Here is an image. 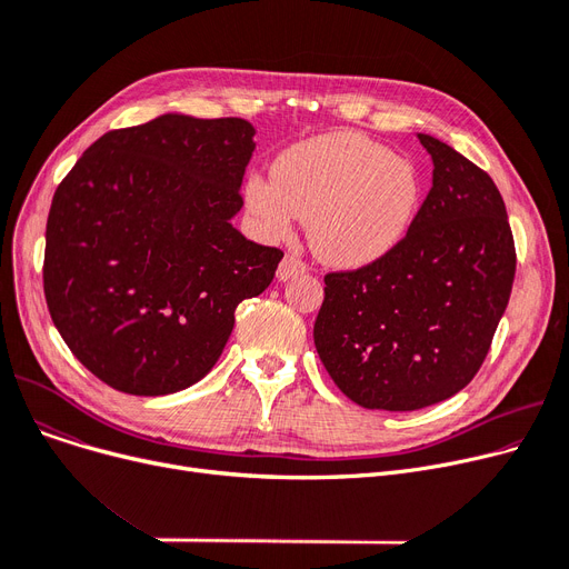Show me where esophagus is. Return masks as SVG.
<instances>
[{"mask_svg": "<svg viewBox=\"0 0 569 569\" xmlns=\"http://www.w3.org/2000/svg\"><path fill=\"white\" fill-rule=\"evenodd\" d=\"M305 272H307V262H305L302 258L286 256V258L281 260L279 269H277V277H279V281H290V279L300 277V274H305Z\"/></svg>", "mask_w": 569, "mask_h": 569, "instance_id": "34e87169", "label": "esophagus"}]
</instances>
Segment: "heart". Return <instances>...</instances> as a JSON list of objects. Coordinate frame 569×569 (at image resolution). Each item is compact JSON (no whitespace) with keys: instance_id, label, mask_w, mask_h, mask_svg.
<instances>
[{"instance_id":"obj_1","label":"heart","mask_w":569,"mask_h":569,"mask_svg":"<svg viewBox=\"0 0 569 569\" xmlns=\"http://www.w3.org/2000/svg\"><path fill=\"white\" fill-rule=\"evenodd\" d=\"M422 179L408 157L367 136L337 131L288 147L272 177L249 174L244 200L262 234L288 239L309 219L313 253L337 267H365L408 234Z\"/></svg>"}]
</instances>
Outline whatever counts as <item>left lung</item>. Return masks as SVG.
Listing matches in <instances>:
<instances>
[{
  "label": "left lung",
  "mask_w": 569,
  "mask_h": 569,
  "mask_svg": "<svg viewBox=\"0 0 569 569\" xmlns=\"http://www.w3.org/2000/svg\"><path fill=\"white\" fill-rule=\"evenodd\" d=\"M417 138L433 184L408 234L371 264L325 274L313 325L327 373L371 410H420L463 390L491 348L517 269L493 179L438 138Z\"/></svg>",
  "instance_id": "obj_1"
}]
</instances>
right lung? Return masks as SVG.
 <instances>
[{"label":"right lung","instance_id":"right-lung-1","mask_svg":"<svg viewBox=\"0 0 569 569\" xmlns=\"http://www.w3.org/2000/svg\"><path fill=\"white\" fill-rule=\"evenodd\" d=\"M253 136L239 117L168 112L101 136L57 187L48 311L80 365L112 390H187L217 365L237 305L272 283L283 251L230 223Z\"/></svg>","mask_w":569,"mask_h":569}]
</instances>
